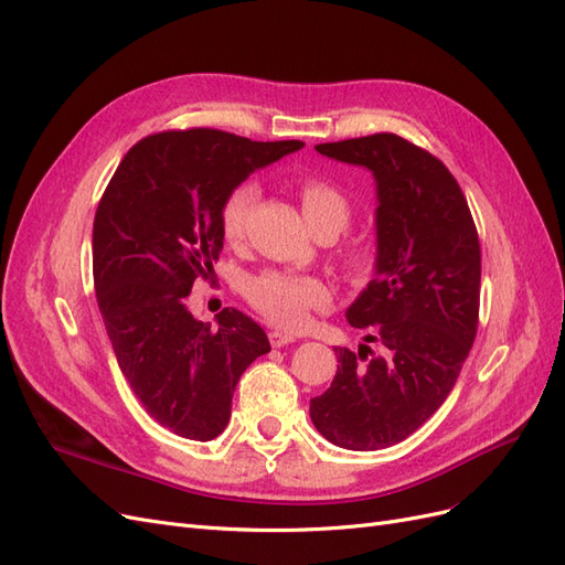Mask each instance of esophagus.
Masks as SVG:
<instances>
[{"label":"esophagus","mask_w":565,"mask_h":565,"mask_svg":"<svg viewBox=\"0 0 565 565\" xmlns=\"http://www.w3.org/2000/svg\"><path fill=\"white\" fill-rule=\"evenodd\" d=\"M268 341H270L273 349H280V347L292 344V341H297V337L287 334V332H282V330H270V332H268Z\"/></svg>","instance_id":"34e87169"}]
</instances>
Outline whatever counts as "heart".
<instances>
[{
	"label": "heart",
	"instance_id": "obj_1",
	"mask_svg": "<svg viewBox=\"0 0 565 565\" xmlns=\"http://www.w3.org/2000/svg\"><path fill=\"white\" fill-rule=\"evenodd\" d=\"M256 198H259V191L252 183L237 185L226 198L224 210H221V235L226 243L235 245L245 235ZM299 200L306 224L313 233L324 231L337 237L349 226L353 214L351 200L330 181H301ZM339 268L351 282H365L377 268V247L370 237H353L339 249ZM245 297L266 320L285 330L303 328L311 311H320L332 301L330 287L322 278L280 270H266L262 276H254L245 287Z\"/></svg>",
	"mask_w": 565,
	"mask_h": 565
}]
</instances>
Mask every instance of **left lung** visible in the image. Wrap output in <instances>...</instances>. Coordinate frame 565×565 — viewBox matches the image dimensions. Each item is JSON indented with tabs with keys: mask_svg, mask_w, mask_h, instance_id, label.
<instances>
[{
	"mask_svg": "<svg viewBox=\"0 0 565 565\" xmlns=\"http://www.w3.org/2000/svg\"><path fill=\"white\" fill-rule=\"evenodd\" d=\"M316 150L370 169L377 183V268L347 320L383 353L337 347V374L311 401V419L339 448L380 450L415 434L459 377L478 328L481 245L465 193L431 152L396 134Z\"/></svg>",
	"mask_w": 565,
	"mask_h": 565,
	"instance_id": "obj_1",
	"label": "left lung"
}]
</instances>
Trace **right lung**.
Wrapping results in <instances>:
<instances>
[{"label":"right lung","mask_w":565,"mask_h":565,"mask_svg":"<svg viewBox=\"0 0 565 565\" xmlns=\"http://www.w3.org/2000/svg\"><path fill=\"white\" fill-rule=\"evenodd\" d=\"M301 141H249L218 129L152 134L136 143L98 202L94 287L117 365L146 413L181 438L212 440L266 332L235 309L218 328L185 306L224 249L221 210L254 169Z\"/></svg>","instance_id":"add662e5"}]
</instances>
